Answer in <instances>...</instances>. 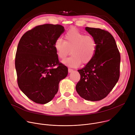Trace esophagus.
Returning a JSON list of instances; mask_svg holds the SVG:
<instances>
[{"label": "esophagus", "instance_id": "obj_1", "mask_svg": "<svg viewBox=\"0 0 135 135\" xmlns=\"http://www.w3.org/2000/svg\"><path fill=\"white\" fill-rule=\"evenodd\" d=\"M73 69H71V68H68V72L69 73H71L72 72V71H73Z\"/></svg>", "mask_w": 135, "mask_h": 135}]
</instances>
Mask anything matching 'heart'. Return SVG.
<instances>
[{"label": "heart", "mask_w": 135, "mask_h": 135, "mask_svg": "<svg viewBox=\"0 0 135 135\" xmlns=\"http://www.w3.org/2000/svg\"><path fill=\"white\" fill-rule=\"evenodd\" d=\"M65 41L56 40L54 48L58 57L65 59L70 52L72 55L62 61L70 67H77L81 64H87L93 59L97 50V42L91 35H85L77 29L68 30L65 36Z\"/></svg>", "instance_id": "b5f03b06"}]
</instances>
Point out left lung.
<instances>
[{
  "label": "left lung",
  "instance_id": "left-lung-1",
  "mask_svg": "<svg viewBox=\"0 0 135 135\" xmlns=\"http://www.w3.org/2000/svg\"><path fill=\"white\" fill-rule=\"evenodd\" d=\"M85 29L95 38L97 50L92 60L78 70L81 77L76 90L85 100L99 101L108 95L118 82L120 55L109 32L89 27Z\"/></svg>",
  "mask_w": 135,
  "mask_h": 135
}]
</instances>
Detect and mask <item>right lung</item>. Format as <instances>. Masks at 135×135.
Segmentation results:
<instances>
[{"instance_id":"right-lung-1","label":"right lung","mask_w":135,"mask_h":135,"mask_svg":"<svg viewBox=\"0 0 135 135\" xmlns=\"http://www.w3.org/2000/svg\"><path fill=\"white\" fill-rule=\"evenodd\" d=\"M64 31V27L59 24L38 25L26 32L18 44L15 57L18 85L36 103L50 102L59 90L60 81L68 74L67 67L60 63L54 48Z\"/></svg>"}]
</instances>
